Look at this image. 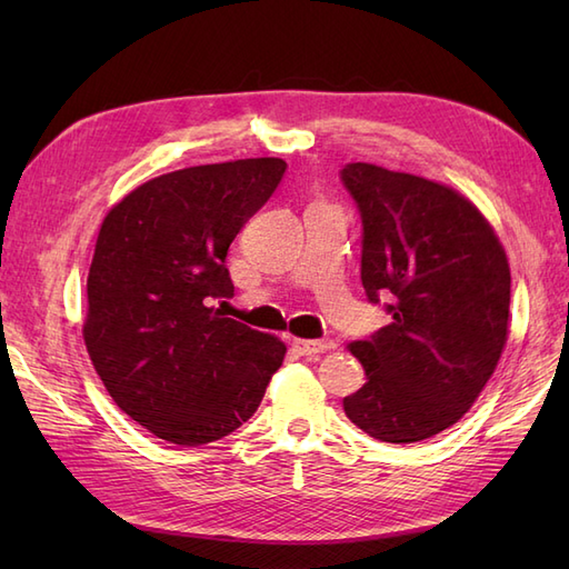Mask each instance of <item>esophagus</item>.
I'll use <instances>...</instances> for the list:
<instances>
[{"label": "esophagus", "instance_id": "obj_1", "mask_svg": "<svg viewBox=\"0 0 569 569\" xmlns=\"http://www.w3.org/2000/svg\"><path fill=\"white\" fill-rule=\"evenodd\" d=\"M291 349H295L299 356H316L327 349H332L330 341H313V339H291Z\"/></svg>", "mask_w": 569, "mask_h": 569}]
</instances>
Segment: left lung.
I'll use <instances>...</instances> for the list:
<instances>
[{
	"mask_svg": "<svg viewBox=\"0 0 569 569\" xmlns=\"http://www.w3.org/2000/svg\"><path fill=\"white\" fill-rule=\"evenodd\" d=\"M341 182L363 222L360 280L391 322L349 351L366 385L343 399L366 435L412 443L456 425L508 339L510 268L489 220L456 189L372 163Z\"/></svg>",
	"mask_w": 569,
	"mask_h": 569,
	"instance_id": "1",
	"label": "left lung"
}]
</instances>
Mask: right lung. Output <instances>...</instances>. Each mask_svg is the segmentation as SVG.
Segmentation results:
<instances>
[{
    "label": "right lung",
    "mask_w": 569,
    "mask_h": 569,
    "mask_svg": "<svg viewBox=\"0 0 569 569\" xmlns=\"http://www.w3.org/2000/svg\"><path fill=\"white\" fill-rule=\"evenodd\" d=\"M282 159L182 168L107 213L82 337L116 406L178 446L228 437L261 403L287 347L211 308L230 299L232 239L278 189Z\"/></svg>",
    "instance_id": "obj_1"
}]
</instances>
